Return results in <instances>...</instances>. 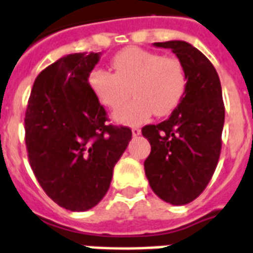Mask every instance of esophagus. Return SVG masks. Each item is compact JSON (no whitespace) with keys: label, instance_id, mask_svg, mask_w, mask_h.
<instances>
[{"label":"esophagus","instance_id":"esophagus-1","mask_svg":"<svg viewBox=\"0 0 253 253\" xmlns=\"http://www.w3.org/2000/svg\"><path fill=\"white\" fill-rule=\"evenodd\" d=\"M132 134H133L134 137H136V136H140V134H141V129H140V128H132Z\"/></svg>","mask_w":253,"mask_h":253}]
</instances>
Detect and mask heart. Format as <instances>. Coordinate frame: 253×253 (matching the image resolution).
Masks as SVG:
<instances>
[{
  "label": "heart",
  "mask_w": 253,
  "mask_h": 253,
  "mask_svg": "<svg viewBox=\"0 0 253 253\" xmlns=\"http://www.w3.org/2000/svg\"><path fill=\"white\" fill-rule=\"evenodd\" d=\"M116 73L97 68L89 75V85L98 101L117 108L130 96L134 98L113 113L120 124L145 123L153 113L170 115L187 88V75L174 57H164L140 47H128L113 58Z\"/></svg>",
  "instance_id": "obj_1"
}]
</instances>
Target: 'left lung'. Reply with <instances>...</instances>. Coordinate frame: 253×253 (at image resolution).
Returning a JSON list of instances; mask_svg holds the SVG:
<instances>
[{
	"instance_id": "left-lung-1",
	"label": "left lung",
	"mask_w": 253,
	"mask_h": 253,
	"mask_svg": "<svg viewBox=\"0 0 253 253\" xmlns=\"http://www.w3.org/2000/svg\"><path fill=\"white\" fill-rule=\"evenodd\" d=\"M153 45L177 56L187 88L169 119L142 128L151 144L144 168L161 200L184 206L206 189L219 161L225 116L221 85L214 66L191 43L174 40Z\"/></svg>"
}]
</instances>
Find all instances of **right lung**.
I'll list each match as a JSON object with an SVG mask.
<instances>
[{
    "label": "right lung",
    "mask_w": 253,
    "mask_h": 253,
    "mask_svg": "<svg viewBox=\"0 0 253 253\" xmlns=\"http://www.w3.org/2000/svg\"><path fill=\"white\" fill-rule=\"evenodd\" d=\"M101 53H75L37 76L25 113V142L34 176L47 196L73 212L96 207L132 130L106 124L88 80Z\"/></svg>",
    "instance_id": "obj_1"
}]
</instances>
